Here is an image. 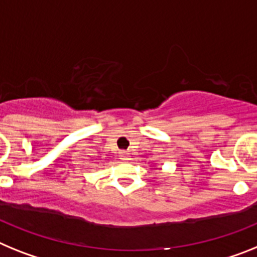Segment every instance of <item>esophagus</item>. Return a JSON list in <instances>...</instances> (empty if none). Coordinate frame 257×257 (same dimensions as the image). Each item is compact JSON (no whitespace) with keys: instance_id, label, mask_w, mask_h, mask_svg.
Masks as SVG:
<instances>
[{"instance_id":"obj_1","label":"esophagus","mask_w":257,"mask_h":257,"mask_svg":"<svg viewBox=\"0 0 257 257\" xmlns=\"http://www.w3.org/2000/svg\"><path fill=\"white\" fill-rule=\"evenodd\" d=\"M120 156H121L122 160H128L129 158V154L126 151H120Z\"/></svg>"}]
</instances>
